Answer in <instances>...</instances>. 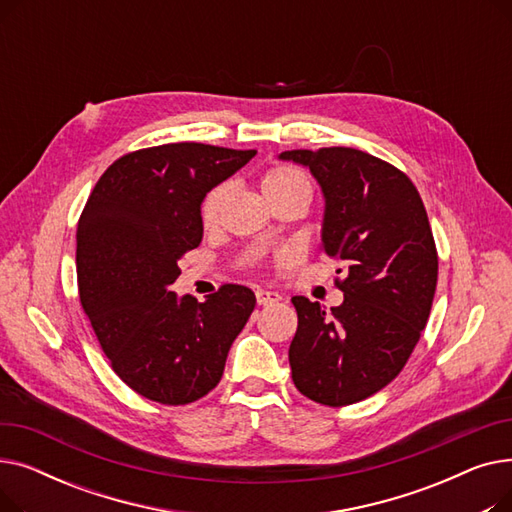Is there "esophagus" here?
I'll return each mask as SVG.
<instances>
[{"mask_svg":"<svg viewBox=\"0 0 512 512\" xmlns=\"http://www.w3.org/2000/svg\"><path fill=\"white\" fill-rule=\"evenodd\" d=\"M255 299L259 305H272V303H278L282 297L278 292H272V290H255Z\"/></svg>","mask_w":512,"mask_h":512,"instance_id":"1","label":"esophagus"}]
</instances>
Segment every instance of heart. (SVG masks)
<instances>
[{"instance_id": "b5f03b06", "label": "heart", "mask_w": 512, "mask_h": 512, "mask_svg": "<svg viewBox=\"0 0 512 512\" xmlns=\"http://www.w3.org/2000/svg\"><path fill=\"white\" fill-rule=\"evenodd\" d=\"M261 186H263V193L267 195V199L282 197V195H294V197H303V199L311 201V197H313L311 178L301 168L290 166V164L272 166L263 174ZM226 193H228V184L222 182V184H215L213 188H209L205 197L201 199L199 218L205 228H211V226H215V222H218V215H220L222 203L226 199Z\"/></svg>"}]
</instances>
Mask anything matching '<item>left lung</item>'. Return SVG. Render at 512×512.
Instances as JSON below:
<instances>
[{
  "mask_svg": "<svg viewBox=\"0 0 512 512\" xmlns=\"http://www.w3.org/2000/svg\"><path fill=\"white\" fill-rule=\"evenodd\" d=\"M280 157L307 166L321 184L319 253L348 270L336 280L340 307L292 297V382L319 405H355L396 378L421 338L438 282L436 240L417 186L388 161L353 147Z\"/></svg>",
  "mask_w": 512,
  "mask_h": 512,
  "instance_id": "8db88e82",
  "label": "left lung"
}]
</instances>
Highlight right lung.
Masks as SVG:
<instances>
[{
	"label": "right lung",
	"mask_w": 512,
	"mask_h": 512,
	"mask_svg": "<svg viewBox=\"0 0 512 512\" xmlns=\"http://www.w3.org/2000/svg\"><path fill=\"white\" fill-rule=\"evenodd\" d=\"M255 149L168 143L118 157L76 228L78 297L118 378L161 405H188L220 384L255 294L224 284L197 303L168 290L199 247L201 199Z\"/></svg>",
	"instance_id": "right-lung-1"
}]
</instances>
